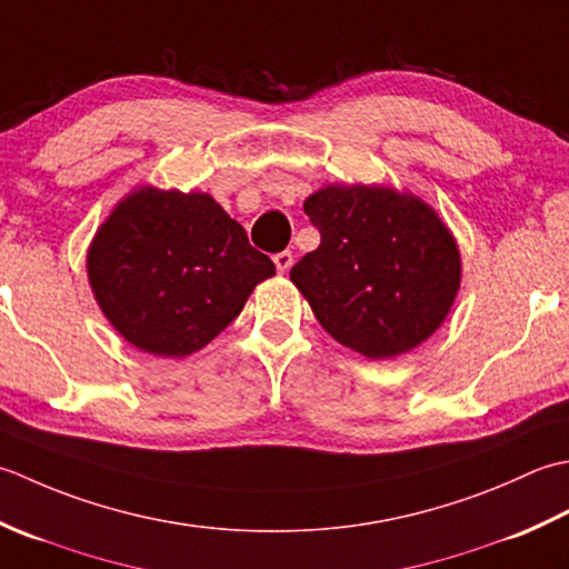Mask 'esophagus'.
<instances>
[{"label":"esophagus","mask_w":569,"mask_h":569,"mask_svg":"<svg viewBox=\"0 0 569 569\" xmlns=\"http://www.w3.org/2000/svg\"><path fill=\"white\" fill-rule=\"evenodd\" d=\"M274 268H277V272H289V268H292V264H295V254L292 252H289V250H282V252H277L274 254Z\"/></svg>","instance_id":"34e87169"}]
</instances>
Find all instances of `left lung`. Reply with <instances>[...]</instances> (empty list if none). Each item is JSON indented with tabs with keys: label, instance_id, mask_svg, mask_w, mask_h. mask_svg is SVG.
<instances>
[{
	"label": "left lung",
	"instance_id": "8db88e82",
	"mask_svg": "<svg viewBox=\"0 0 569 569\" xmlns=\"http://www.w3.org/2000/svg\"><path fill=\"white\" fill-rule=\"evenodd\" d=\"M321 242L289 277L336 341L373 361L417 349L442 327L461 254L432 206L388 187H323L305 201Z\"/></svg>",
	"mask_w": 569,
	"mask_h": 569
}]
</instances>
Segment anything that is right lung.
<instances>
[{
	"label": "right lung",
	"instance_id": "obj_1",
	"mask_svg": "<svg viewBox=\"0 0 569 569\" xmlns=\"http://www.w3.org/2000/svg\"><path fill=\"white\" fill-rule=\"evenodd\" d=\"M274 264L201 191L142 187L114 206L88 248L102 315L139 351L191 356L233 321Z\"/></svg>",
	"mask_w": 569,
	"mask_h": 569
}]
</instances>
